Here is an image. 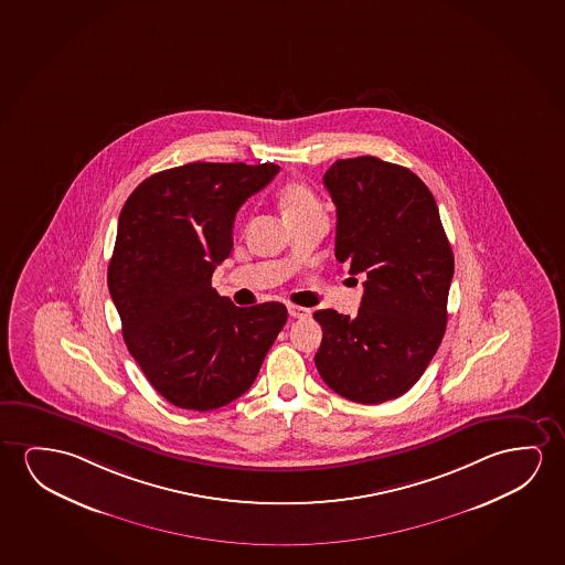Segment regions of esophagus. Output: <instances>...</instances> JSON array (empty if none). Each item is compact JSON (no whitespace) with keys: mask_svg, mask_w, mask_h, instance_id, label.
Listing matches in <instances>:
<instances>
[{"mask_svg":"<svg viewBox=\"0 0 565 565\" xmlns=\"http://www.w3.org/2000/svg\"><path fill=\"white\" fill-rule=\"evenodd\" d=\"M287 312H289V317L291 319H307L311 311L309 309H305V307H297V305H289L287 307Z\"/></svg>","mask_w":565,"mask_h":565,"instance_id":"esophagus-1","label":"esophagus"}]
</instances>
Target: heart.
Masks as SVG:
<instances>
[{
  "mask_svg": "<svg viewBox=\"0 0 565 565\" xmlns=\"http://www.w3.org/2000/svg\"><path fill=\"white\" fill-rule=\"evenodd\" d=\"M279 205L287 223L303 220L315 213H324L317 194L303 182H287L286 186L279 190Z\"/></svg>",
  "mask_w": 565,
  "mask_h": 565,
  "instance_id": "heart-1",
  "label": "heart"
}]
</instances>
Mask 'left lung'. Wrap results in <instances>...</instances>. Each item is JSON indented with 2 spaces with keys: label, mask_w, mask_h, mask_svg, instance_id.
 Segmentation results:
<instances>
[{
  "label": "left lung",
  "mask_w": 565,
  "mask_h": 565,
  "mask_svg": "<svg viewBox=\"0 0 565 565\" xmlns=\"http://www.w3.org/2000/svg\"><path fill=\"white\" fill-rule=\"evenodd\" d=\"M335 204V260L365 271L358 317L315 312L322 381L360 404L408 393L434 360L447 327L455 256L435 198L422 179L376 157L335 161L327 174Z\"/></svg>",
  "instance_id": "obj_1"
}]
</instances>
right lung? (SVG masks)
Wrapping results in <instances>:
<instances>
[{
  "label": "right lung",
  "mask_w": 565,
  "mask_h": 565,
  "mask_svg": "<svg viewBox=\"0 0 565 565\" xmlns=\"http://www.w3.org/2000/svg\"><path fill=\"white\" fill-rule=\"evenodd\" d=\"M278 172L274 163L182 164L143 180L120 212L108 291L131 358L179 408L207 412L245 394L286 324V305L243 309L212 287L238 207Z\"/></svg>",
  "instance_id": "obj_1"
}]
</instances>
